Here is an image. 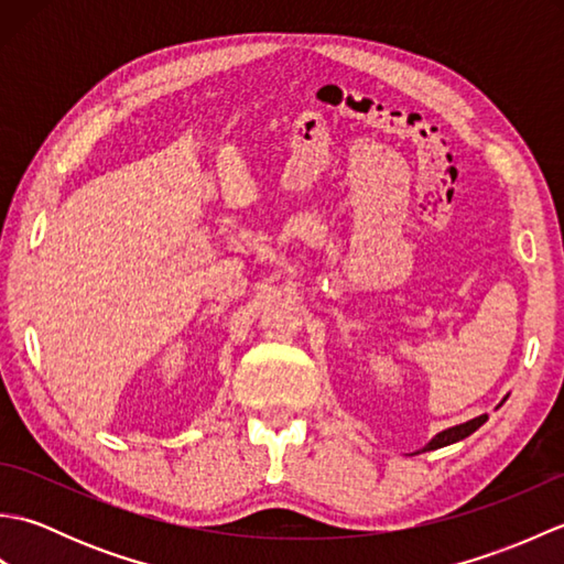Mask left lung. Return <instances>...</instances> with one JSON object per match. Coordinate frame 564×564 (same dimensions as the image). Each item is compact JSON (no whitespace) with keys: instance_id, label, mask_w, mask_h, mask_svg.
Listing matches in <instances>:
<instances>
[{"instance_id":"left-lung-1","label":"left lung","mask_w":564,"mask_h":564,"mask_svg":"<svg viewBox=\"0 0 564 564\" xmlns=\"http://www.w3.org/2000/svg\"><path fill=\"white\" fill-rule=\"evenodd\" d=\"M505 400H507V398H505ZM505 400H501V402H505ZM485 422H487V414H480V416H475V419H470V422H465V424L443 429V431H438V434H436L434 438H431V441L426 443L424 448H419L416 453H422V451H436V448H443V446H451V443H458V441L470 436L473 431L480 429Z\"/></svg>"}]
</instances>
